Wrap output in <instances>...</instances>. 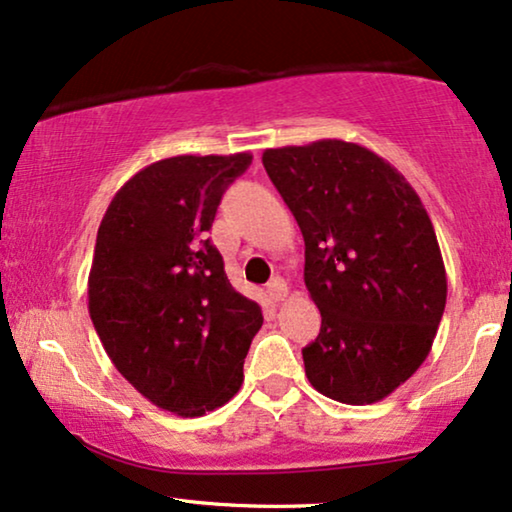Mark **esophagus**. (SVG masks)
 Masks as SVG:
<instances>
[{
    "instance_id": "34e87169",
    "label": "esophagus",
    "mask_w": 512,
    "mask_h": 512,
    "mask_svg": "<svg viewBox=\"0 0 512 512\" xmlns=\"http://www.w3.org/2000/svg\"><path fill=\"white\" fill-rule=\"evenodd\" d=\"M267 292H269V297L274 299V302H283V299L288 297L290 290H288V283H285L281 276H276V278H271V281H269Z\"/></svg>"
}]
</instances>
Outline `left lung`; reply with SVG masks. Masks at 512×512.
Returning <instances> with one entry per match:
<instances>
[{
	"label": "left lung",
	"instance_id": "1",
	"mask_svg": "<svg viewBox=\"0 0 512 512\" xmlns=\"http://www.w3.org/2000/svg\"><path fill=\"white\" fill-rule=\"evenodd\" d=\"M262 163L302 229L323 318L302 349L306 377L337 403H379L428 358L445 311L431 217L405 175L356 142L264 149Z\"/></svg>",
	"mask_w": 512,
	"mask_h": 512
}]
</instances>
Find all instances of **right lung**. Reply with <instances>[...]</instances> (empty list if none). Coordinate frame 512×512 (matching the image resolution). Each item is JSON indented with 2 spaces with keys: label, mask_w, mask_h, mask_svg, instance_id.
Listing matches in <instances>:
<instances>
[{
  "label": "right lung",
  "mask_w": 512,
  "mask_h": 512,
  "mask_svg": "<svg viewBox=\"0 0 512 512\" xmlns=\"http://www.w3.org/2000/svg\"><path fill=\"white\" fill-rule=\"evenodd\" d=\"M252 154H182L149 163L102 217L88 313L109 360L149 403L201 417L238 393L264 318L231 288L210 243L217 206Z\"/></svg>",
  "instance_id": "right-lung-1"
}]
</instances>
